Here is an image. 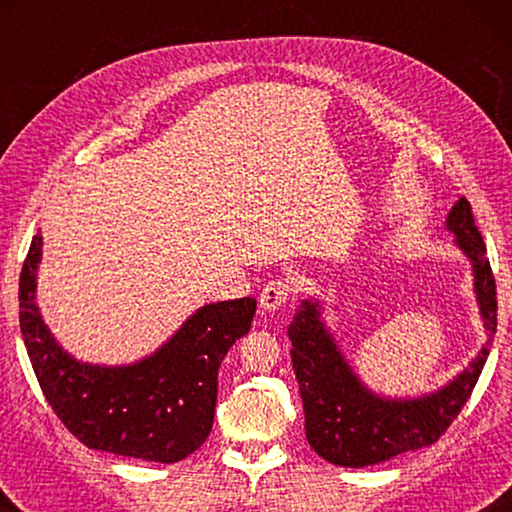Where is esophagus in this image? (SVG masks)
Listing matches in <instances>:
<instances>
[{
    "label": "esophagus",
    "mask_w": 512,
    "mask_h": 512,
    "mask_svg": "<svg viewBox=\"0 0 512 512\" xmlns=\"http://www.w3.org/2000/svg\"><path fill=\"white\" fill-rule=\"evenodd\" d=\"M291 296V287L287 280H271L259 293V307L264 311H275L287 305V300Z\"/></svg>",
    "instance_id": "34e87169"
}]
</instances>
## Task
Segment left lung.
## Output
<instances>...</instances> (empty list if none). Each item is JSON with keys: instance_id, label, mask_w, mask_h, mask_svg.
<instances>
[{"instance_id": "1", "label": "left lung", "mask_w": 512, "mask_h": 512, "mask_svg": "<svg viewBox=\"0 0 512 512\" xmlns=\"http://www.w3.org/2000/svg\"><path fill=\"white\" fill-rule=\"evenodd\" d=\"M445 228L470 259L474 296L485 327L479 354L454 379L418 397H386L363 384L323 320L318 298H305L289 325L291 361L300 384L309 445L325 461L366 467L429 447L470 400L497 332V287L467 198H458Z\"/></svg>"}]
</instances>
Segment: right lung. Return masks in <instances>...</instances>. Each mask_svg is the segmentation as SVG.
<instances>
[{
    "label": "right lung",
    "mask_w": 512,
    "mask_h": 512,
    "mask_svg": "<svg viewBox=\"0 0 512 512\" xmlns=\"http://www.w3.org/2000/svg\"><path fill=\"white\" fill-rule=\"evenodd\" d=\"M40 262L42 235H36L20 275V329L60 422L101 452L153 463L194 454L212 431L221 361L248 334L257 300L210 302L149 357L103 366L72 357L45 325L36 302Z\"/></svg>",
    "instance_id": "right-lung-1"
}]
</instances>
